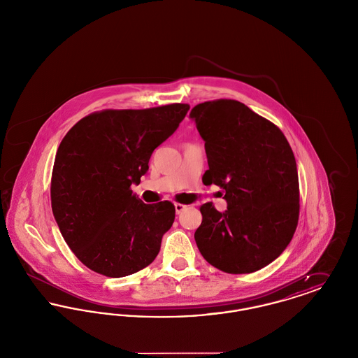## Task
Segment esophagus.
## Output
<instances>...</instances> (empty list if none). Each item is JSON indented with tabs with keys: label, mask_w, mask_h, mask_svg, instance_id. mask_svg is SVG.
I'll use <instances>...</instances> for the list:
<instances>
[{
	"label": "esophagus",
	"mask_w": 358,
	"mask_h": 358,
	"mask_svg": "<svg viewBox=\"0 0 358 358\" xmlns=\"http://www.w3.org/2000/svg\"><path fill=\"white\" fill-rule=\"evenodd\" d=\"M174 209H176V213L180 215L181 212H184L187 209V205L174 204Z\"/></svg>",
	"instance_id": "esophagus-1"
}]
</instances>
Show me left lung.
Listing matches in <instances>:
<instances>
[{
  "instance_id": "obj_1",
  "label": "left lung",
  "mask_w": 358,
  "mask_h": 358,
  "mask_svg": "<svg viewBox=\"0 0 358 358\" xmlns=\"http://www.w3.org/2000/svg\"><path fill=\"white\" fill-rule=\"evenodd\" d=\"M189 118L205 142V185L225 190L227 210L201 205L194 232L205 260L228 273H250L289 245L299 217L295 157L283 133L245 104L219 99L194 106Z\"/></svg>"
}]
</instances>
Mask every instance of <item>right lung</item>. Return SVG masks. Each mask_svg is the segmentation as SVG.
Listing matches in <instances>:
<instances>
[{
	"label": "right lung",
	"instance_id": "right-lung-1",
	"mask_svg": "<svg viewBox=\"0 0 358 358\" xmlns=\"http://www.w3.org/2000/svg\"><path fill=\"white\" fill-rule=\"evenodd\" d=\"M189 104L104 110L63 138L52 171V212L76 257L95 273L122 278L149 266L174 222L171 201L142 203L130 187L185 118Z\"/></svg>",
	"mask_w": 358,
	"mask_h": 358
}]
</instances>
